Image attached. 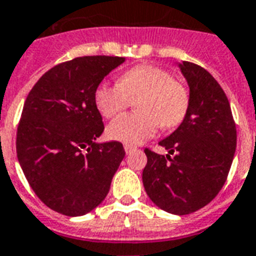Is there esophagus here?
Instances as JSON below:
<instances>
[{
    "label": "esophagus",
    "mask_w": 256,
    "mask_h": 256,
    "mask_svg": "<svg viewBox=\"0 0 256 256\" xmlns=\"http://www.w3.org/2000/svg\"><path fill=\"white\" fill-rule=\"evenodd\" d=\"M134 150H136V148L133 146V145H128V144H124V152L128 153H132V152H134Z\"/></svg>",
    "instance_id": "34e87169"
}]
</instances>
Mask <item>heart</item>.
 Listing matches in <instances>:
<instances>
[{"instance_id": "1", "label": "heart", "mask_w": 256, "mask_h": 256, "mask_svg": "<svg viewBox=\"0 0 256 256\" xmlns=\"http://www.w3.org/2000/svg\"><path fill=\"white\" fill-rule=\"evenodd\" d=\"M137 100L138 114H124L107 128L108 137L138 145L153 137L162 124L176 128L184 119L190 104L187 90L170 72L153 65H141L119 77L118 84H102L94 90V104L106 118H112Z\"/></svg>"}]
</instances>
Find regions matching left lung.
<instances>
[{
    "instance_id": "left-lung-1",
    "label": "left lung",
    "mask_w": 256,
    "mask_h": 256,
    "mask_svg": "<svg viewBox=\"0 0 256 256\" xmlns=\"http://www.w3.org/2000/svg\"><path fill=\"white\" fill-rule=\"evenodd\" d=\"M190 104L179 128L158 145L166 156L145 149V191L156 206L176 216L194 213L224 186L236 150V124L228 98L204 68L182 60Z\"/></svg>"
}]
</instances>
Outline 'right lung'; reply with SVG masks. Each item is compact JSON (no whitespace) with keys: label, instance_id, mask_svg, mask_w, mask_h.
<instances>
[{"label":"right lung","instance_id":"add662e5","mask_svg":"<svg viewBox=\"0 0 256 256\" xmlns=\"http://www.w3.org/2000/svg\"><path fill=\"white\" fill-rule=\"evenodd\" d=\"M124 60L90 56L54 66L24 103L17 158L39 200L60 214L78 217L99 206L124 157L118 141H98L104 124L94 104L96 88Z\"/></svg>","mask_w":256,"mask_h":256}]
</instances>
